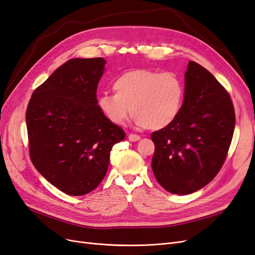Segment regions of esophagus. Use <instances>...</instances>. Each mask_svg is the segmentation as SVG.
I'll return each instance as SVG.
<instances>
[{"instance_id":"1","label":"esophagus","mask_w":255,"mask_h":255,"mask_svg":"<svg viewBox=\"0 0 255 255\" xmlns=\"http://www.w3.org/2000/svg\"><path fill=\"white\" fill-rule=\"evenodd\" d=\"M128 140L132 141V142L138 141V140H140V136L134 135V134H129V135H128Z\"/></svg>"}]
</instances>
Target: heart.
<instances>
[{"label": "heart", "mask_w": 255, "mask_h": 255, "mask_svg": "<svg viewBox=\"0 0 255 255\" xmlns=\"http://www.w3.org/2000/svg\"><path fill=\"white\" fill-rule=\"evenodd\" d=\"M113 89L115 94L98 98V105L116 126H122L130 112L137 127L163 129L177 118L182 109L184 86L172 72L132 70L119 75Z\"/></svg>", "instance_id": "heart-1"}]
</instances>
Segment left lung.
<instances>
[{
  "mask_svg": "<svg viewBox=\"0 0 255 255\" xmlns=\"http://www.w3.org/2000/svg\"><path fill=\"white\" fill-rule=\"evenodd\" d=\"M235 128L228 91L205 68L189 61L184 101L170 126L152 133V170L175 195H189L210 183L225 163Z\"/></svg>",
  "mask_w": 255,
  "mask_h": 255,
  "instance_id": "1",
  "label": "left lung"
}]
</instances>
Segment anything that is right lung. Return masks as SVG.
<instances>
[{
  "label": "right lung",
  "instance_id": "1",
  "mask_svg": "<svg viewBox=\"0 0 255 255\" xmlns=\"http://www.w3.org/2000/svg\"><path fill=\"white\" fill-rule=\"evenodd\" d=\"M105 64L102 57L69 59L33 92L26 110L30 159L70 196L86 195L101 183L113 145L126 137L98 105Z\"/></svg>",
  "mask_w": 255,
  "mask_h": 255
}]
</instances>
